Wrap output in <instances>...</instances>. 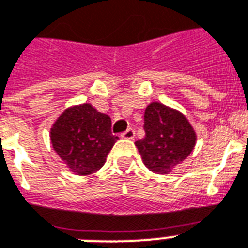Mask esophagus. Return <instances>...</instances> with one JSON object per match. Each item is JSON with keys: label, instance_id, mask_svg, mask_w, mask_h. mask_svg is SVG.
<instances>
[{"label": "esophagus", "instance_id": "1", "mask_svg": "<svg viewBox=\"0 0 248 248\" xmlns=\"http://www.w3.org/2000/svg\"><path fill=\"white\" fill-rule=\"evenodd\" d=\"M121 138L122 139H128V140H132L135 138V131L132 128H127L126 131L121 134Z\"/></svg>", "mask_w": 248, "mask_h": 248}]
</instances>
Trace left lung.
I'll use <instances>...</instances> for the list:
<instances>
[{"mask_svg":"<svg viewBox=\"0 0 248 248\" xmlns=\"http://www.w3.org/2000/svg\"><path fill=\"white\" fill-rule=\"evenodd\" d=\"M144 131L135 145L144 165L157 174L171 173L196 144V132L186 117L158 101L145 108Z\"/></svg>","mask_w":248,"mask_h":248,"instance_id":"obj_1","label":"left lung"}]
</instances>
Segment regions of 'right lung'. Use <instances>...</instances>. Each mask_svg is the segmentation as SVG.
Returning a JSON list of instances; mask_svg holds the SVG:
<instances>
[{
  "instance_id": "1",
  "label": "right lung",
  "mask_w": 248,
  "mask_h": 248,
  "mask_svg": "<svg viewBox=\"0 0 248 248\" xmlns=\"http://www.w3.org/2000/svg\"><path fill=\"white\" fill-rule=\"evenodd\" d=\"M117 140L118 137L111 134L110 117L88 103L67 108L50 128L53 148L78 175L101 169Z\"/></svg>"
}]
</instances>
